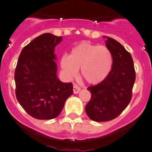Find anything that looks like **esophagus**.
<instances>
[{
    "mask_svg": "<svg viewBox=\"0 0 152 152\" xmlns=\"http://www.w3.org/2000/svg\"><path fill=\"white\" fill-rule=\"evenodd\" d=\"M73 93H74V94H77V93H79V91L81 90V89H80V87H79V86L77 85V84H73Z\"/></svg>",
    "mask_w": 152,
    "mask_h": 152,
    "instance_id": "34e87169",
    "label": "esophagus"
}]
</instances>
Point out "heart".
Masks as SVG:
<instances>
[{"label": "heart", "mask_w": 152, "mask_h": 152, "mask_svg": "<svg viewBox=\"0 0 152 152\" xmlns=\"http://www.w3.org/2000/svg\"><path fill=\"white\" fill-rule=\"evenodd\" d=\"M60 67L68 79L77 75L90 84L101 83L109 75L113 66L111 50L103 45L82 41L72 48L71 55L65 54L60 58Z\"/></svg>", "instance_id": "1"}]
</instances>
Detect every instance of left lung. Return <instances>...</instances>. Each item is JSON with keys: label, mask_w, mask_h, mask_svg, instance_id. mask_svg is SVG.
Here are the masks:
<instances>
[{"label": "left lung", "mask_w": 152, "mask_h": 152, "mask_svg": "<svg viewBox=\"0 0 152 152\" xmlns=\"http://www.w3.org/2000/svg\"><path fill=\"white\" fill-rule=\"evenodd\" d=\"M106 38L105 46L113 55V66L104 81L89 87L91 99L85 107L89 119L106 122L117 117L128 105L135 81V71L131 55L120 43Z\"/></svg>", "instance_id": "obj_1"}]
</instances>
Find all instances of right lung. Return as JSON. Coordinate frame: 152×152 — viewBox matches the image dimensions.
<instances>
[{"label": "right lung", "mask_w": 152, "mask_h": 152, "mask_svg": "<svg viewBox=\"0 0 152 152\" xmlns=\"http://www.w3.org/2000/svg\"><path fill=\"white\" fill-rule=\"evenodd\" d=\"M62 36L44 33L22 49L14 73L16 97L28 114L38 119L56 118L72 94V83L57 76L55 48Z\"/></svg>", "instance_id": "right-lung-1"}]
</instances>
